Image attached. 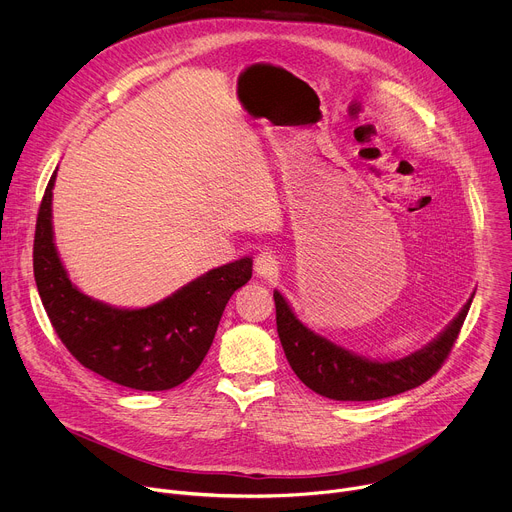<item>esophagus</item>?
Wrapping results in <instances>:
<instances>
[{"label": "esophagus", "mask_w": 512, "mask_h": 512, "mask_svg": "<svg viewBox=\"0 0 512 512\" xmlns=\"http://www.w3.org/2000/svg\"><path fill=\"white\" fill-rule=\"evenodd\" d=\"M255 271H257V275L273 277V275L279 271V259H277V255L271 253V251H261V253L255 257Z\"/></svg>", "instance_id": "34e87169"}]
</instances>
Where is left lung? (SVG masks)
<instances>
[{
  "instance_id": "obj_1",
  "label": "left lung",
  "mask_w": 512,
  "mask_h": 512,
  "mask_svg": "<svg viewBox=\"0 0 512 512\" xmlns=\"http://www.w3.org/2000/svg\"><path fill=\"white\" fill-rule=\"evenodd\" d=\"M472 298L454 322L425 348L401 360L375 362L360 358L308 330L291 312L279 291H273L277 334L289 367L306 387L334 401H377L429 381L450 356Z\"/></svg>"
}]
</instances>
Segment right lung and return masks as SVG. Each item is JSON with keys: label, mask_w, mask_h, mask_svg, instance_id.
<instances>
[{"label": "right lung", "mask_w": 512, "mask_h": 512, "mask_svg": "<svg viewBox=\"0 0 512 512\" xmlns=\"http://www.w3.org/2000/svg\"><path fill=\"white\" fill-rule=\"evenodd\" d=\"M52 174L36 218L34 279L50 324L85 369L137 391H166L194 375L227 302L251 279L243 257L210 269L174 296L141 310L95 302L70 283L52 239Z\"/></svg>", "instance_id": "add662e5"}]
</instances>
